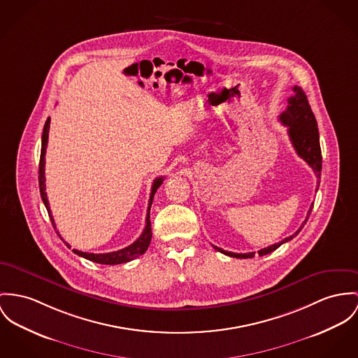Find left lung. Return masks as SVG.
Masks as SVG:
<instances>
[{
  "label": "left lung",
  "mask_w": 358,
  "mask_h": 358,
  "mask_svg": "<svg viewBox=\"0 0 358 358\" xmlns=\"http://www.w3.org/2000/svg\"><path fill=\"white\" fill-rule=\"evenodd\" d=\"M292 90H293L294 94H293V96H290L287 99V108H286V110L280 113L279 121L283 125L287 127L289 138H290V141H292L296 152L299 154V157H301L303 161L313 169L317 178H320V174H322V150H320V141H319L317 122H316L313 111L309 106L308 98H306L303 88L299 87V85H294ZM312 208H313V204L309 207L306 220H303L300 229L293 236L286 237L285 240H282L278 244L257 250L259 256H264L267 253L274 252L282 244H285V243L290 241L293 237H296L301 231L303 224L306 223V220L309 218V215L312 213ZM214 248L217 250H220V253L226 255V256L237 257V259H249V257H253L255 253H256V252L234 253V252L223 250L222 248Z\"/></svg>",
  "instance_id": "obj_1"
}]
</instances>
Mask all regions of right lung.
<instances>
[{"label": "right lung", "instance_id": "obj_1", "mask_svg": "<svg viewBox=\"0 0 358 358\" xmlns=\"http://www.w3.org/2000/svg\"><path fill=\"white\" fill-rule=\"evenodd\" d=\"M49 128H50V117L46 120L45 127H43V134H42V148H41V161H39V191H41V197L43 200V204H45V207L49 213L50 220L53 223V227L55 229V220H53V215H52V211H50V207H49V200H48V194H46V185H45V155H46V147H48V138H49ZM162 182H164V177H158L152 182L148 208H147L145 227H144L141 236L134 244H131L129 247L124 248V249L115 250V252H109V253H87V252H82V250H78V249H73V252L76 255L82 256L84 259H87V260H91V262H95V263H99V264H110V266L131 262V260L138 257L140 255H143L148 249V245L151 243V237H152L151 220H150V208H151V204H152V200H154V194L158 191V188L162 185ZM57 234H58V231H57ZM65 245L71 248V245L66 244V243H65Z\"/></svg>", "mask_w": 358, "mask_h": 358}]
</instances>
